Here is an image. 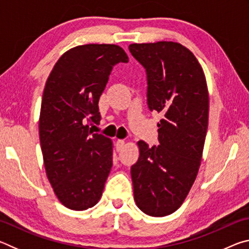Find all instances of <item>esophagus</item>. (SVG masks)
<instances>
[{
	"mask_svg": "<svg viewBox=\"0 0 249 249\" xmlns=\"http://www.w3.org/2000/svg\"><path fill=\"white\" fill-rule=\"evenodd\" d=\"M124 144H125V141H124V140H117L116 142H115L116 150H117V151L122 150V148H123V147H124Z\"/></svg>",
	"mask_w": 249,
	"mask_h": 249,
	"instance_id": "esophagus-1",
	"label": "esophagus"
}]
</instances>
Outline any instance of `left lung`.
I'll list each match as a JSON object with an SVG mask.
<instances>
[{
	"mask_svg": "<svg viewBox=\"0 0 249 249\" xmlns=\"http://www.w3.org/2000/svg\"><path fill=\"white\" fill-rule=\"evenodd\" d=\"M144 67L147 105L163 117L158 146L138 142L130 168L134 199L147 215L166 216L183 203L196 178L208 130L209 93L201 66L190 50L172 41L129 45Z\"/></svg>",
	"mask_w": 249,
	"mask_h": 249,
	"instance_id": "1",
	"label": "left lung"
}]
</instances>
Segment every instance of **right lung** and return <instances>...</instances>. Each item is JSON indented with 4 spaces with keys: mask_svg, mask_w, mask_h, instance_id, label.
<instances>
[{
    "mask_svg": "<svg viewBox=\"0 0 249 249\" xmlns=\"http://www.w3.org/2000/svg\"><path fill=\"white\" fill-rule=\"evenodd\" d=\"M128 62L116 45H82L59 58L46 82L39 117V140L48 180L68 209L94 206L113 165L112 142L93 133L99 100L113 67Z\"/></svg>",
    "mask_w": 249,
    "mask_h": 249,
    "instance_id": "obj_1",
    "label": "right lung"
}]
</instances>
